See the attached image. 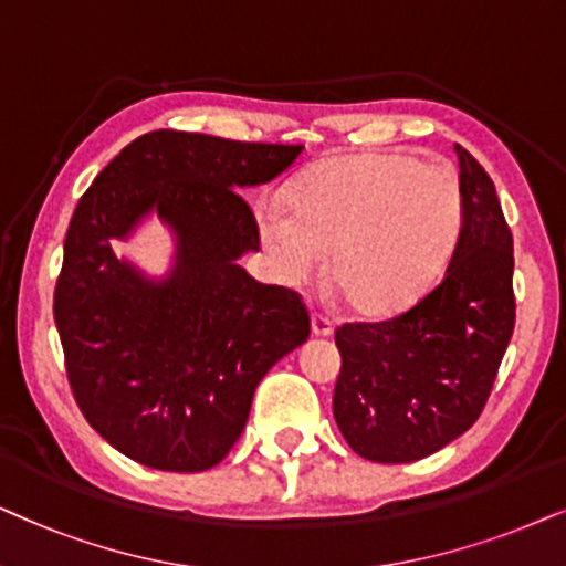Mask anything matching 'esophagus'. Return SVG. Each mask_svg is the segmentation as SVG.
Returning a JSON list of instances; mask_svg holds the SVG:
<instances>
[{
  "instance_id": "34e87169",
  "label": "esophagus",
  "mask_w": 566,
  "mask_h": 566,
  "mask_svg": "<svg viewBox=\"0 0 566 566\" xmlns=\"http://www.w3.org/2000/svg\"><path fill=\"white\" fill-rule=\"evenodd\" d=\"M311 326H313L315 336H331V334H334V323H331V318H326L323 313L311 315Z\"/></svg>"
}]
</instances>
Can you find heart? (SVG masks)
I'll return each mask as SVG.
<instances>
[{
    "label": "heart",
    "mask_w": 566,
    "mask_h": 566,
    "mask_svg": "<svg viewBox=\"0 0 566 566\" xmlns=\"http://www.w3.org/2000/svg\"><path fill=\"white\" fill-rule=\"evenodd\" d=\"M279 274L311 282L326 266L346 303L382 318L424 295L448 266L465 222L455 170L403 153H359L313 165L290 188V207L255 212Z\"/></svg>",
    "instance_id": "obj_1"
}]
</instances>
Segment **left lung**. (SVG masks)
<instances>
[{
  "label": "left lung",
  "mask_w": 566,
  "mask_h": 566,
  "mask_svg": "<svg viewBox=\"0 0 566 566\" xmlns=\"http://www.w3.org/2000/svg\"><path fill=\"white\" fill-rule=\"evenodd\" d=\"M465 222L446 274L394 318L336 328L334 419L354 453L411 463L461 437L492 394L515 328L512 232L492 178L455 145Z\"/></svg>",
  "instance_id": "left-lung-1"
}]
</instances>
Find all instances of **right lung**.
<instances>
[{
    "mask_svg": "<svg viewBox=\"0 0 566 566\" xmlns=\"http://www.w3.org/2000/svg\"><path fill=\"white\" fill-rule=\"evenodd\" d=\"M300 153L160 129L120 149L82 193L54 321L74 401L132 461L212 469L243 432L263 375L311 336L295 290L255 282L235 263L261 245L240 188L276 178ZM149 211L179 238L177 266L157 283L112 253V238Z\"/></svg>",
    "mask_w": 566,
    "mask_h": 566,
    "instance_id": "1",
    "label": "right lung"
}]
</instances>
